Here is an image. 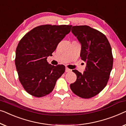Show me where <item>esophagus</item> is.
<instances>
[{"mask_svg": "<svg viewBox=\"0 0 126 126\" xmlns=\"http://www.w3.org/2000/svg\"><path fill=\"white\" fill-rule=\"evenodd\" d=\"M71 71H72V70H70V69L67 68V67H66V69H65V72H66V73H68V72H70Z\"/></svg>", "mask_w": 126, "mask_h": 126, "instance_id": "34e87169", "label": "esophagus"}]
</instances>
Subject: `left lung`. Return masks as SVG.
Returning a JSON list of instances; mask_svg holds the SVG:
<instances>
[{
	"mask_svg": "<svg viewBox=\"0 0 126 126\" xmlns=\"http://www.w3.org/2000/svg\"><path fill=\"white\" fill-rule=\"evenodd\" d=\"M72 32L81 44L80 57L86 67L82 74L73 70L77 79L70 87L77 96L88 99L99 94L108 82L113 65L111 48L105 34L87 25L72 27Z\"/></svg>",
	"mask_w": 126,
	"mask_h": 126,
	"instance_id": "left-lung-1",
	"label": "left lung"
}]
</instances>
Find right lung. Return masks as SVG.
<instances>
[{"label":"right lung","mask_w":126,"mask_h":126,"mask_svg":"<svg viewBox=\"0 0 126 126\" xmlns=\"http://www.w3.org/2000/svg\"><path fill=\"white\" fill-rule=\"evenodd\" d=\"M72 27L41 25L33 28L20 40L15 63L19 81L31 95L40 98L49 94L65 72L64 65H51L47 59L70 32Z\"/></svg>","instance_id":"add662e5"}]
</instances>
